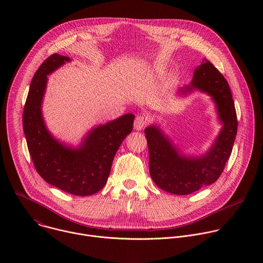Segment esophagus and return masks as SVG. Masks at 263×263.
<instances>
[{"label":"esophagus","instance_id":"obj_1","mask_svg":"<svg viewBox=\"0 0 263 263\" xmlns=\"http://www.w3.org/2000/svg\"><path fill=\"white\" fill-rule=\"evenodd\" d=\"M147 117L144 115H138L134 121V128L136 130H142L147 125Z\"/></svg>","mask_w":263,"mask_h":263}]
</instances>
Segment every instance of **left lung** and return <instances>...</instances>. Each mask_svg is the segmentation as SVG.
<instances>
[{"mask_svg": "<svg viewBox=\"0 0 263 263\" xmlns=\"http://www.w3.org/2000/svg\"><path fill=\"white\" fill-rule=\"evenodd\" d=\"M197 88L213 98L223 124L206 155L198 158L180 156L158 128L151 126L144 130L148 146L149 175L159 189L174 195H190L214 183L232 153L237 133L238 122L229 84L206 58L195 69L191 86L181 89V92L186 93Z\"/></svg>", "mask_w": 263, "mask_h": 263, "instance_id": "1", "label": "left lung"}]
</instances>
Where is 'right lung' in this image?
Listing matches in <instances>:
<instances>
[{
	"label": "right lung",
	"instance_id": "add662e5",
	"mask_svg": "<svg viewBox=\"0 0 263 263\" xmlns=\"http://www.w3.org/2000/svg\"><path fill=\"white\" fill-rule=\"evenodd\" d=\"M69 58L59 54L48 57L34 73L23 112V127L35 170L49 184L74 195L90 196L105 186L116 153L133 129L134 116L93 129L79 148L62 145L46 129L42 101L47 76Z\"/></svg>",
	"mask_w": 263,
	"mask_h": 263
}]
</instances>
